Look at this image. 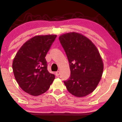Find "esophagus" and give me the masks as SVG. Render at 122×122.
<instances>
[{
    "mask_svg": "<svg viewBox=\"0 0 122 122\" xmlns=\"http://www.w3.org/2000/svg\"><path fill=\"white\" fill-rule=\"evenodd\" d=\"M60 74V71H57L56 73V75L57 76H59Z\"/></svg>",
    "mask_w": 122,
    "mask_h": 122,
    "instance_id": "1",
    "label": "esophagus"
}]
</instances>
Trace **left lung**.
Returning a JSON list of instances; mask_svg holds the SVG:
<instances>
[{
  "mask_svg": "<svg viewBox=\"0 0 122 122\" xmlns=\"http://www.w3.org/2000/svg\"><path fill=\"white\" fill-rule=\"evenodd\" d=\"M69 62L71 76L64 84L71 94L84 97L97 87L103 72V60L90 40L72 32L59 37Z\"/></svg>",
  "mask_w": 122,
  "mask_h": 122,
  "instance_id": "1",
  "label": "left lung"
}]
</instances>
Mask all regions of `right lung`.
I'll use <instances>...</instances> for the list:
<instances>
[{
	"instance_id": "1",
	"label": "right lung",
	"mask_w": 122,
	"mask_h": 122,
	"mask_svg": "<svg viewBox=\"0 0 122 122\" xmlns=\"http://www.w3.org/2000/svg\"><path fill=\"white\" fill-rule=\"evenodd\" d=\"M56 35L37 36L26 41L14 58L12 69L19 86L33 96L46 92L55 79L47 71L45 57Z\"/></svg>"
}]
</instances>
